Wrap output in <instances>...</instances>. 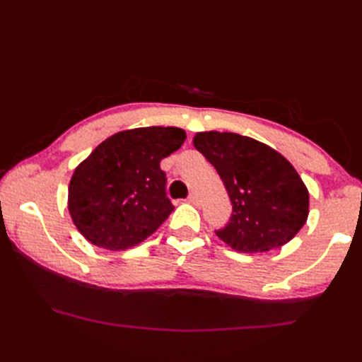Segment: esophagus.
Wrapping results in <instances>:
<instances>
[{"label":"esophagus","instance_id":"1","mask_svg":"<svg viewBox=\"0 0 362 362\" xmlns=\"http://www.w3.org/2000/svg\"><path fill=\"white\" fill-rule=\"evenodd\" d=\"M188 202L193 204V205H199V197H197L194 193H191V194L188 196Z\"/></svg>","mask_w":362,"mask_h":362}]
</instances>
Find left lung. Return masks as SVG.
<instances>
[{"instance_id":"1","label":"left lung","mask_w":362,"mask_h":362,"mask_svg":"<svg viewBox=\"0 0 362 362\" xmlns=\"http://www.w3.org/2000/svg\"><path fill=\"white\" fill-rule=\"evenodd\" d=\"M196 149L224 182L232 216L216 235L238 252L289 243L308 218L310 194L289 161L269 146L232 132H201Z\"/></svg>"}]
</instances>
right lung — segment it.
Returning a JSON list of instances; mask_svg holds the SVG:
<instances>
[{
  "label": "right lung",
  "instance_id": "1",
  "mask_svg": "<svg viewBox=\"0 0 362 362\" xmlns=\"http://www.w3.org/2000/svg\"><path fill=\"white\" fill-rule=\"evenodd\" d=\"M179 127H140L107 138L74 169L68 210L86 240L107 250L140 244L174 205L160 161L185 141Z\"/></svg>",
  "mask_w": 362,
  "mask_h": 362
}]
</instances>
